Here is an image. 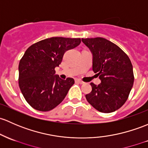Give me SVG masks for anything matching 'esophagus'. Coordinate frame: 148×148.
Masks as SVG:
<instances>
[{
    "label": "esophagus",
    "instance_id": "1",
    "mask_svg": "<svg viewBox=\"0 0 148 148\" xmlns=\"http://www.w3.org/2000/svg\"><path fill=\"white\" fill-rule=\"evenodd\" d=\"M75 82H77V83L80 84H84V82H82V81H81V80H79V79H76Z\"/></svg>",
    "mask_w": 148,
    "mask_h": 148
}]
</instances>
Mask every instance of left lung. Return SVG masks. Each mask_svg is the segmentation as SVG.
<instances>
[{
    "label": "left lung",
    "instance_id": "1",
    "mask_svg": "<svg viewBox=\"0 0 148 148\" xmlns=\"http://www.w3.org/2000/svg\"><path fill=\"white\" fill-rule=\"evenodd\" d=\"M93 54V71L101 80L97 85L91 83L87 101L101 113L119 109L128 98L134 82L133 65L119 46L103 37L82 39Z\"/></svg>",
    "mask_w": 148,
    "mask_h": 148
}]
</instances>
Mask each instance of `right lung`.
Returning a JSON list of instances; mask_svg holds the SVG:
<instances>
[{
  "instance_id": "obj_1",
  "label": "right lung",
  "mask_w": 148,
  "mask_h": 148,
  "mask_svg": "<svg viewBox=\"0 0 148 148\" xmlns=\"http://www.w3.org/2000/svg\"><path fill=\"white\" fill-rule=\"evenodd\" d=\"M80 38L54 37L41 40L27 49L20 60V88L29 105L40 111H49L64 99L74 84L55 74V67L61 64L64 54L81 43Z\"/></svg>"
}]
</instances>
